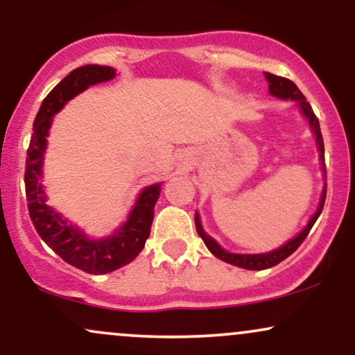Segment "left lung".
I'll return each mask as SVG.
<instances>
[{
  "label": "left lung",
  "mask_w": 355,
  "mask_h": 355,
  "mask_svg": "<svg viewBox=\"0 0 355 355\" xmlns=\"http://www.w3.org/2000/svg\"><path fill=\"white\" fill-rule=\"evenodd\" d=\"M263 75H266V78L268 81V92H270V95L277 96V98H284V100L291 98V100L299 101L300 110H302L305 118H307V120H309V125H311L312 132L315 133L317 145H319V152H320V160L324 162V140H322L319 118H317L315 113H313L311 103H309V101L305 100V96L302 95V92H300V89L297 88V85L294 83V81H291L288 78H284V76L272 75V73H263ZM325 193H327V190H324V193H322L319 209H317L315 214H313V217L311 218V222L307 223V227H305V229L300 232V234L297 235L295 239H292L291 242L285 243L284 247L277 248V250L268 252V254H257V255L230 254V252L223 250V248L220 247L214 239H210L209 235H207L205 232H203L198 215H195V225H197L198 235H200L203 242H205L207 248H209V250L215 257H218L220 260H223V262H227V263H232V266L248 268V270H263V268H270V267L277 266V263H280V262H282V260L287 259L288 255L294 254L297 248L300 247V243H302L304 240H305V237H307L309 232H311V229L313 227V223H315V220L319 218L322 209H324Z\"/></svg>",
  "instance_id": "8db88e82"
}]
</instances>
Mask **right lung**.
Listing matches in <instances>:
<instances>
[{
    "label": "right lung",
    "mask_w": 355,
    "mask_h": 355,
    "mask_svg": "<svg viewBox=\"0 0 355 355\" xmlns=\"http://www.w3.org/2000/svg\"><path fill=\"white\" fill-rule=\"evenodd\" d=\"M115 70L100 64H87L73 70L56 85L43 100L33 123V135L26 152L24 189L30 218L43 242L70 266L88 274H107L126 266L145 247L153 222V207L160 195V185H152L141 191L135 209L128 220L112 237L89 240L78 227L68 223L58 211L46 205L42 180L43 153L46 148L51 116L58 113L73 96L87 89L89 85L108 81Z\"/></svg>",
    "instance_id": "right-lung-1"
}]
</instances>
